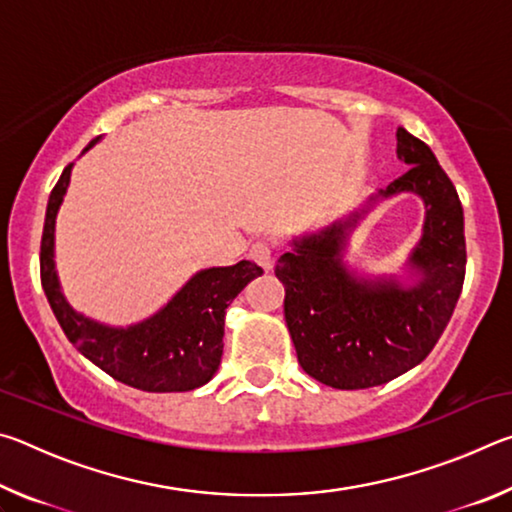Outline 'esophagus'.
Masks as SVG:
<instances>
[{
    "label": "esophagus",
    "instance_id": "esophagus-1",
    "mask_svg": "<svg viewBox=\"0 0 512 512\" xmlns=\"http://www.w3.org/2000/svg\"><path fill=\"white\" fill-rule=\"evenodd\" d=\"M248 255L255 264L262 266L264 271H271L273 268V246L268 244V241H255V244L250 246Z\"/></svg>",
    "mask_w": 512,
    "mask_h": 512
}]
</instances>
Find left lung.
I'll return each instance as SVG.
<instances>
[{
  "label": "left lung",
  "mask_w": 512,
  "mask_h": 512,
  "mask_svg": "<svg viewBox=\"0 0 512 512\" xmlns=\"http://www.w3.org/2000/svg\"><path fill=\"white\" fill-rule=\"evenodd\" d=\"M397 158L409 171L370 202L402 191L425 201L423 239L410 258L421 275L413 288L392 278H354L342 266L347 230L365 210L293 241L296 250L275 266L298 363L309 377L341 391L386 384L427 359L463 289V205L454 183L429 146L404 128H397Z\"/></svg>",
  "instance_id": "obj_1"
}]
</instances>
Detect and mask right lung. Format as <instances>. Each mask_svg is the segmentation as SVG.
<instances>
[{"instance_id":"obj_1","label":"right lung","mask_w":512,"mask_h":512,"mask_svg":"<svg viewBox=\"0 0 512 512\" xmlns=\"http://www.w3.org/2000/svg\"><path fill=\"white\" fill-rule=\"evenodd\" d=\"M69 173L72 164L51 189L40 244L42 289L69 343L112 379L146 393H185L207 384L221 363L225 309L250 280L262 275V268L246 259L235 266L205 268L167 307L142 323L131 327L94 323L67 305L54 268V225Z\"/></svg>"}]
</instances>
